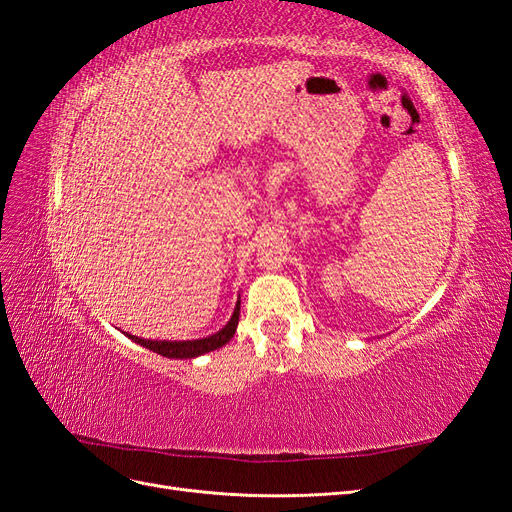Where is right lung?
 <instances>
[{"instance_id":"add662e5","label":"right lung","mask_w":512,"mask_h":512,"mask_svg":"<svg viewBox=\"0 0 512 512\" xmlns=\"http://www.w3.org/2000/svg\"><path fill=\"white\" fill-rule=\"evenodd\" d=\"M239 312H241V301H237L235 312H232L230 320L226 322V327L220 329L218 333H213L203 339H190V342H151V339H143L136 335H128L132 342L141 344L153 352H158L162 356H168V359H194V356H200L211 350H218L224 344L230 342V337L235 335L237 324H239Z\"/></svg>"}]
</instances>
